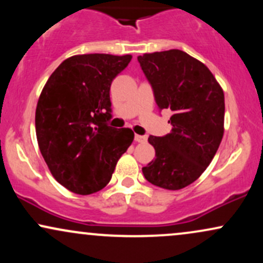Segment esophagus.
<instances>
[{
	"label": "esophagus",
	"mask_w": 263,
	"mask_h": 263,
	"mask_svg": "<svg viewBox=\"0 0 263 263\" xmlns=\"http://www.w3.org/2000/svg\"><path fill=\"white\" fill-rule=\"evenodd\" d=\"M135 141L140 142V143H144L147 141V136H141V135H136L135 136Z\"/></svg>",
	"instance_id": "1"
}]
</instances>
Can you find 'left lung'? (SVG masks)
I'll return each mask as SVG.
<instances>
[{
	"instance_id": "left-lung-1",
	"label": "left lung",
	"mask_w": 263,
	"mask_h": 263,
	"mask_svg": "<svg viewBox=\"0 0 263 263\" xmlns=\"http://www.w3.org/2000/svg\"><path fill=\"white\" fill-rule=\"evenodd\" d=\"M159 110L172 111L171 134L148 142L156 158L142 168L153 185L185 188L213 161L224 135V91L209 69L179 49L138 57Z\"/></svg>"
}]
</instances>
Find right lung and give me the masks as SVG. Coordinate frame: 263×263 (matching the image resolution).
I'll return each instance as SVG.
<instances>
[{
    "mask_svg": "<svg viewBox=\"0 0 263 263\" xmlns=\"http://www.w3.org/2000/svg\"><path fill=\"white\" fill-rule=\"evenodd\" d=\"M132 55L81 54L50 75L35 108L39 149L63 186L89 195L107 185L116 163L134 141L131 128L107 126L110 86Z\"/></svg>",
    "mask_w": 263,
    "mask_h": 263,
    "instance_id": "add662e5",
    "label": "right lung"
}]
</instances>
